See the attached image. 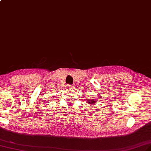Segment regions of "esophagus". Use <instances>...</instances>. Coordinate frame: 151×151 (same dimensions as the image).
Here are the masks:
<instances>
[{
  "mask_svg": "<svg viewBox=\"0 0 151 151\" xmlns=\"http://www.w3.org/2000/svg\"><path fill=\"white\" fill-rule=\"evenodd\" d=\"M72 85H69V84H68V86H67V87L68 88H72Z\"/></svg>",
  "mask_w": 151,
  "mask_h": 151,
  "instance_id": "obj_1",
  "label": "esophagus"
}]
</instances>
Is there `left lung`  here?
Returning a JSON list of instances; mask_svg holds the SVG:
<instances>
[{
	"label": "left lung",
	"instance_id": "8db88e82",
	"mask_svg": "<svg viewBox=\"0 0 151 151\" xmlns=\"http://www.w3.org/2000/svg\"><path fill=\"white\" fill-rule=\"evenodd\" d=\"M88 103H89V104H93V103H94L96 101H94V99H89V100H88V101H87Z\"/></svg>",
	"mask_w": 151,
	"mask_h": 151
}]
</instances>
